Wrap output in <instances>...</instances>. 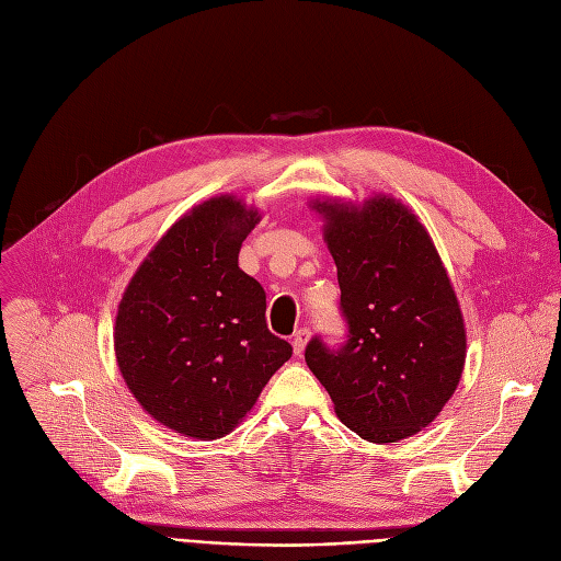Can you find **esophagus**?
I'll return each mask as SVG.
<instances>
[{
  "mask_svg": "<svg viewBox=\"0 0 561 561\" xmlns=\"http://www.w3.org/2000/svg\"><path fill=\"white\" fill-rule=\"evenodd\" d=\"M307 341H309V330H307V328H300V330L294 334V341H290V344H294V353H296V355H302V353H305Z\"/></svg>",
  "mask_w": 561,
  "mask_h": 561,
  "instance_id": "obj_1",
  "label": "esophagus"
}]
</instances>
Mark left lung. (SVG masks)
<instances>
[{
    "instance_id": "1",
    "label": "left lung",
    "mask_w": 561,
    "mask_h": 561,
    "mask_svg": "<svg viewBox=\"0 0 561 561\" xmlns=\"http://www.w3.org/2000/svg\"><path fill=\"white\" fill-rule=\"evenodd\" d=\"M309 206L323 217L348 341L330 351L311 339L307 367L351 431L399 443L440 415L466 367V321L451 279L420 217L389 194Z\"/></svg>"
}]
</instances>
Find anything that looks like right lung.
<instances>
[{
    "label": "right lung",
    "instance_id": "obj_1",
    "mask_svg": "<svg viewBox=\"0 0 561 561\" xmlns=\"http://www.w3.org/2000/svg\"><path fill=\"white\" fill-rule=\"evenodd\" d=\"M261 213L233 194L190 208L139 263L114 323L118 371L149 415L192 440L229 435L282 364L265 290L238 267Z\"/></svg>",
    "mask_w": 561,
    "mask_h": 561
}]
</instances>
